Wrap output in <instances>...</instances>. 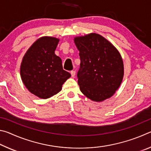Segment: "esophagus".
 <instances>
[{
	"mask_svg": "<svg viewBox=\"0 0 151 151\" xmlns=\"http://www.w3.org/2000/svg\"><path fill=\"white\" fill-rule=\"evenodd\" d=\"M70 74H71V76H72V77H75L76 72H75V70H72V71H71V72H70Z\"/></svg>",
	"mask_w": 151,
	"mask_h": 151,
	"instance_id": "34e87169",
	"label": "esophagus"
}]
</instances>
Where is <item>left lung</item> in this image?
Listing matches in <instances>:
<instances>
[{
    "label": "left lung",
    "instance_id": "left-lung-1",
    "mask_svg": "<svg viewBox=\"0 0 151 151\" xmlns=\"http://www.w3.org/2000/svg\"><path fill=\"white\" fill-rule=\"evenodd\" d=\"M81 64L78 83L83 94L96 102L112 96L124 75V65L118 50L96 33L75 37Z\"/></svg>",
    "mask_w": 151,
    "mask_h": 151
}]
</instances>
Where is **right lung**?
Masks as SVG:
<instances>
[{"instance_id": "1", "label": "right lung", "mask_w": 151, "mask_h": 151, "mask_svg": "<svg viewBox=\"0 0 151 151\" xmlns=\"http://www.w3.org/2000/svg\"><path fill=\"white\" fill-rule=\"evenodd\" d=\"M59 39L43 37L27 51L20 65V76L27 88L40 99L57 94L70 74L63 70L62 60L55 54Z\"/></svg>"}]
</instances>
